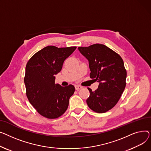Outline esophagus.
Wrapping results in <instances>:
<instances>
[{
  "label": "esophagus",
  "mask_w": 151,
  "mask_h": 151,
  "mask_svg": "<svg viewBox=\"0 0 151 151\" xmlns=\"http://www.w3.org/2000/svg\"><path fill=\"white\" fill-rule=\"evenodd\" d=\"M82 88V87L81 86H80V85H75V88H76V90H79L80 89H81Z\"/></svg>",
  "instance_id": "esophagus-1"
}]
</instances>
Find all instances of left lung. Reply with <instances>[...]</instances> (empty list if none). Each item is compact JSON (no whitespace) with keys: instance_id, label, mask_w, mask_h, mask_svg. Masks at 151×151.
<instances>
[{"instance_id":"8db88e82","label":"left lung","mask_w":151,"mask_h":151,"mask_svg":"<svg viewBox=\"0 0 151 151\" xmlns=\"http://www.w3.org/2000/svg\"><path fill=\"white\" fill-rule=\"evenodd\" d=\"M78 50L89 62L90 78L99 82L94 91L88 88L90 95L88 106L96 113H105L117 104L126 87L127 72L122 58L104 44L79 47Z\"/></svg>"}]
</instances>
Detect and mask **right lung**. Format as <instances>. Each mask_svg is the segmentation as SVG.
Listing matches in <instances>:
<instances>
[{
  "mask_svg": "<svg viewBox=\"0 0 151 151\" xmlns=\"http://www.w3.org/2000/svg\"><path fill=\"white\" fill-rule=\"evenodd\" d=\"M76 48L49 46L37 52L27 63L24 77L26 95L33 107L44 117L57 118L68 107L75 88L73 85L62 86L55 84V78L64 61Z\"/></svg>",
  "mask_w": 151,
  "mask_h": 151,
  "instance_id": "1",
  "label": "right lung"
}]
</instances>
